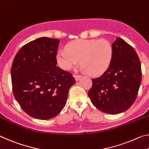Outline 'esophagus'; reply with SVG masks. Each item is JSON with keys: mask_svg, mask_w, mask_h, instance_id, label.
<instances>
[{"mask_svg": "<svg viewBox=\"0 0 149 149\" xmlns=\"http://www.w3.org/2000/svg\"><path fill=\"white\" fill-rule=\"evenodd\" d=\"M74 77L75 78V80H76V81H78V80H79L80 79V77H81L80 75H77V74L74 75Z\"/></svg>", "mask_w": 149, "mask_h": 149, "instance_id": "34e87169", "label": "esophagus"}]
</instances>
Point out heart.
I'll return each mask as SVG.
<instances>
[{
	"mask_svg": "<svg viewBox=\"0 0 149 149\" xmlns=\"http://www.w3.org/2000/svg\"><path fill=\"white\" fill-rule=\"evenodd\" d=\"M113 47L106 39L80 40L70 43L66 49L58 51V65L64 70H70L80 63L81 70L93 76L103 74L111 65Z\"/></svg>",
	"mask_w": 149,
	"mask_h": 149,
	"instance_id": "1",
	"label": "heart"
}]
</instances>
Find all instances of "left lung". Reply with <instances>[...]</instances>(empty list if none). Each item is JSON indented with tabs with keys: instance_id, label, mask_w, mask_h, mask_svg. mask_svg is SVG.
<instances>
[{
	"instance_id": "1",
	"label": "left lung",
	"mask_w": 149,
	"mask_h": 149,
	"mask_svg": "<svg viewBox=\"0 0 149 149\" xmlns=\"http://www.w3.org/2000/svg\"><path fill=\"white\" fill-rule=\"evenodd\" d=\"M111 65L102 76L92 79L88 96L92 104L108 114L127 110L135 102L141 83V65L135 49L120 38L112 43Z\"/></svg>"
}]
</instances>
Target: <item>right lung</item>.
Masks as SVG:
<instances>
[{
	"instance_id": "right-lung-1",
	"label": "right lung",
	"mask_w": 149,
	"mask_h": 149,
	"mask_svg": "<svg viewBox=\"0 0 149 149\" xmlns=\"http://www.w3.org/2000/svg\"><path fill=\"white\" fill-rule=\"evenodd\" d=\"M59 43L57 39H36L24 45L13 60L11 80L14 97L33 118L45 120L57 116L76 82L71 73L57 67Z\"/></svg>"
}]
</instances>
